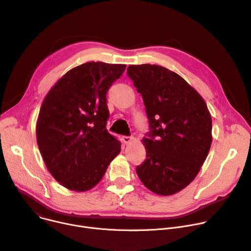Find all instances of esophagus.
Returning <instances> with one entry per match:
<instances>
[{
    "instance_id": "1",
    "label": "esophagus",
    "mask_w": 251,
    "mask_h": 251,
    "mask_svg": "<svg viewBox=\"0 0 251 251\" xmlns=\"http://www.w3.org/2000/svg\"><path fill=\"white\" fill-rule=\"evenodd\" d=\"M122 140H123V143L127 145V144L131 143V141L133 140V137H129V136H123V137H122Z\"/></svg>"
}]
</instances>
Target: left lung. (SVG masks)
I'll return each instance as SVG.
<instances>
[{
	"label": "left lung",
	"instance_id": "1",
	"mask_svg": "<svg viewBox=\"0 0 251 251\" xmlns=\"http://www.w3.org/2000/svg\"><path fill=\"white\" fill-rule=\"evenodd\" d=\"M127 74L142 95L151 131L142 142L145 161L136 167L142 183L169 196L188 186L212 143L206 103L183 78L158 65H130Z\"/></svg>",
	"mask_w": 251,
	"mask_h": 251
}]
</instances>
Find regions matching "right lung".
Masks as SVG:
<instances>
[{
  "instance_id": "1",
  "label": "right lung",
  "mask_w": 251,
  "mask_h": 251,
  "mask_svg": "<svg viewBox=\"0 0 251 251\" xmlns=\"http://www.w3.org/2000/svg\"><path fill=\"white\" fill-rule=\"evenodd\" d=\"M124 64L88 62L63 75L44 98L36 124L37 143L51 175L67 189L95 187L121 151L106 129L107 91Z\"/></svg>"
}]
</instances>
